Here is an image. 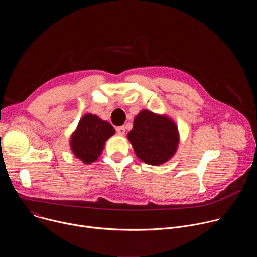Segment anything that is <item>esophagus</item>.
Here are the masks:
<instances>
[{"instance_id": "esophagus-1", "label": "esophagus", "mask_w": 257, "mask_h": 257, "mask_svg": "<svg viewBox=\"0 0 257 257\" xmlns=\"http://www.w3.org/2000/svg\"><path fill=\"white\" fill-rule=\"evenodd\" d=\"M116 130H117V133H118L119 135H124V134H125V132H126V130H125V127H123V126H121V127H118Z\"/></svg>"}]
</instances>
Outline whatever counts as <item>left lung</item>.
<instances>
[{"label": "left lung", "instance_id": "left-lung-1", "mask_svg": "<svg viewBox=\"0 0 257 257\" xmlns=\"http://www.w3.org/2000/svg\"><path fill=\"white\" fill-rule=\"evenodd\" d=\"M127 138L137 158L152 166L170 161L180 142L175 121L165 114H156L148 109H142L136 115Z\"/></svg>", "mask_w": 257, "mask_h": 257}]
</instances>
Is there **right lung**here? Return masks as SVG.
Segmentation results:
<instances>
[{
    "label": "right lung",
    "mask_w": 257,
    "mask_h": 257,
    "mask_svg": "<svg viewBox=\"0 0 257 257\" xmlns=\"http://www.w3.org/2000/svg\"><path fill=\"white\" fill-rule=\"evenodd\" d=\"M115 128L96 115L85 114L70 136V149L83 164L94 163L100 157L105 141L115 134Z\"/></svg>",
    "instance_id": "right-lung-1"
}]
</instances>
